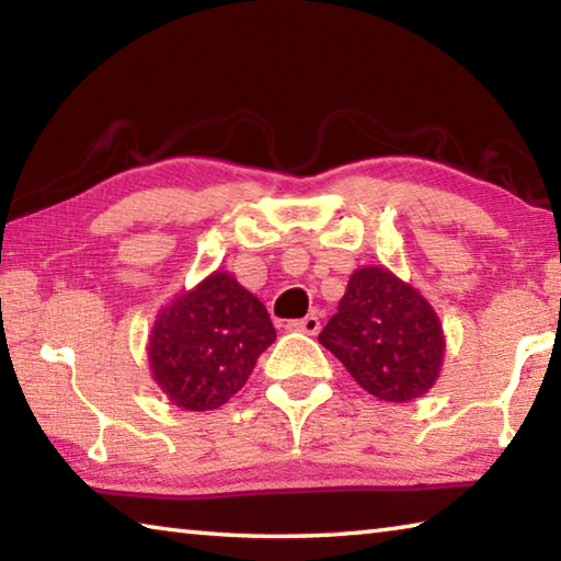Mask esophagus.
<instances>
[{"label": "esophagus", "mask_w": 561, "mask_h": 561, "mask_svg": "<svg viewBox=\"0 0 561 561\" xmlns=\"http://www.w3.org/2000/svg\"><path fill=\"white\" fill-rule=\"evenodd\" d=\"M287 329L301 331V334H309V336H317L319 329H321V321H319V317H304V319H297V321H289Z\"/></svg>", "instance_id": "esophagus-1"}]
</instances>
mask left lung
<instances>
[{
    "label": "left lung",
    "instance_id": "left-lung-1",
    "mask_svg": "<svg viewBox=\"0 0 561 561\" xmlns=\"http://www.w3.org/2000/svg\"><path fill=\"white\" fill-rule=\"evenodd\" d=\"M319 344L383 403H411L428 393L445 356L443 324L431 301L383 264L351 274Z\"/></svg>",
    "mask_w": 561,
    "mask_h": 561
}]
</instances>
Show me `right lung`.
I'll return each mask as SVG.
<instances>
[{
    "instance_id": "obj_1",
    "label": "right lung",
    "mask_w": 561,
    "mask_h": 561,
    "mask_svg": "<svg viewBox=\"0 0 561 561\" xmlns=\"http://www.w3.org/2000/svg\"><path fill=\"white\" fill-rule=\"evenodd\" d=\"M274 339L264 304L230 272L217 270L158 311L148 366L170 403L213 411L247 383Z\"/></svg>"
}]
</instances>
